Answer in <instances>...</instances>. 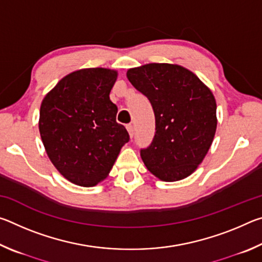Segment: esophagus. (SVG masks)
Listing matches in <instances>:
<instances>
[{
	"instance_id": "1",
	"label": "esophagus",
	"mask_w": 262,
	"mask_h": 262,
	"mask_svg": "<svg viewBox=\"0 0 262 262\" xmlns=\"http://www.w3.org/2000/svg\"><path fill=\"white\" fill-rule=\"evenodd\" d=\"M126 128L128 130V134H129V136L132 137L133 136V133H134V128H133V125H130V123H128V125H126Z\"/></svg>"
}]
</instances>
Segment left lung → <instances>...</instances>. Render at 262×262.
Instances as JSON below:
<instances>
[{"label":"left lung","instance_id":"obj_1","mask_svg":"<svg viewBox=\"0 0 262 262\" xmlns=\"http://www.w3.org/2000/svg\"><path fill=\"white\" fill-rule=\"evenodd\" d=\"M127 78L148 97L156 119L152 143L141 150L144 165L163 181L187 178L205 159L216 133L211 90L190 70L173 63L130 68Z\"/></svg>","mask_w":262,"mask_h":262}]
</instances>
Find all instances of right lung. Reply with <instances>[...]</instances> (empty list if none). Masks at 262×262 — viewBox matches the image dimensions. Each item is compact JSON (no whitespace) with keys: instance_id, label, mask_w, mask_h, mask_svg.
Listing matches in <instances>:
<instances>
[{"instance_id":"1","label":"right lung","mask_w":262,"mask_h":262,"mask_svg":"<svg viewBox=\"0 0 262 262\" xmlns=\"http://www.w3.org/2000/svg\"><path fill=\"white\" fill-rule=\"evenodd\" d=\"M118 72L84 68L66 75L43 97L39 132L48 158L75 185L92 187L108 176L129 141L115 120L118 107L110 99Z\"/></svg>"}]
</instances>
